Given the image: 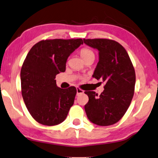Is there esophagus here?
<instances>
[{
	"mask_svg": "<svg viewBox=\"0 0 158 158\" xmlns=\"http://www.w3.org/2000/svg\"><path fill=\"white\" fill-rule=\"evenodd\" d=\"M84 93V91L81 89L80 88H77V94L79 95L80 94H83Z\"/></svg>",
	"mask_w": 158,
	"mask_h": 158,
	"instance_id": "obj_1",
	"label": "esophagus"
}]
</instances>
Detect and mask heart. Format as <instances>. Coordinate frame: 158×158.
I'll use <instances>...</instances> for the list:
<instances>
[{"mask_svg":"<svg viewBox=\"0 0 158 158\" xmlns=\"http://www.w3.org/2000/svg\"><path fill=\"white\" fill-rule=\"evenodd\" d=\"M80 54H81V57L83 58L84 60L89 59V57L94 56V52H93L92 50H90L89 48H82L81 52H80Z\"/></svg>","mask_w":158,"mask_h":158,"instance_id":"obj_1","label":"heart"}]
</instances>
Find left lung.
<instances>
[{
	"mask_svg": "<svg viewBox=\"0 0 158 158\" xmlns=\"http://www.w3.org/2000/svg\"><path fill=\"white\" fill-rule=\"evenodd\" d=\"M84 43L99 51V62L93 77L105 84L98 96L88 91L89 102L84 106L90 122L99 126L117 123L132 102L135 85V72L130 56L118 42L106 39H84Z\"/></svg>",
	"mask_w": 158,
	"mask_h": 158,
	"instance_id": "8db88e82",
	"label": "left lung"
}]
</instances>
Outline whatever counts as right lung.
Segmentation results:
<instances>
[{"instance_id":"right-lung-1","label":"right lung","mask_w":158,"mask_h":158,"mask_svg":"<svg viewBox=\"0 0 158 158\" xmlns=\"http://www.w3.org/2000/svg\"><path fill=\"white\" fill-rule=\"evenodd\" d=\"M81 44V39L43 40L28 53L21 70V93L28 112L39 123L54 126L66 118L77 89L58 87L55 78L65 72L68 57Z\"/></svg>"}]
</instances>
